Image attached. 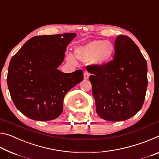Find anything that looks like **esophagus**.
Returning <instances> with one entry per match:
<instances>
[{"instance_id":"esophagus-1","label":"esophagus","mask_w":159,"mask_h":159,"mask_svg":"<svg viewBox=\"0 0 159 159\" xmlns=\"http://www.w3.org/2000/svg\"><path fill=\"white\" fill-rule=\"evenodd\" d=\"M89 76H90V74L88 73V72L85 71V73H84V76H83V77H84V79H85V80L88 79V78H89Z\"/></svg>"}]
</instances>
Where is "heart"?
<instances>
[{"label":"heart","mask_w":159,"mask_h":159,"mask_svg":"<svg viewBox=\"0 0 159 159\" xmlns=\"http://www.w3.org/2000/svg\"><path fill=\"white\" fill-rule=\"evenodd\" d=\"M115 48L111 42L96 40L88 43L75 48L74 55L71 52L66 55L69 63L75 64L77 59L83 61H90L97 66H102L111 60L114 55Z\"/></svg>","instance_id":"obj_1"}]
</instances>
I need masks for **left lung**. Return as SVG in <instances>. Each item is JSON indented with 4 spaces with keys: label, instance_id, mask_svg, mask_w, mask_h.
<instances>
[{
    "label": "left lung",
    "instance_id": "obj_1",
    "mask_svg": "<svg viewBox=\"0 0 159 159\" xmlns=\"http://www.w3.org/2000/svg\"><path fill=\"white\" fill-rule=\"evenodd\" d=\"M96 103V111L109 121L133 116L143 105L148 85L147 64L133 40L119 36L112 60L102 66H87Z\"/></svg>",
    "mask_w": 159,
    "mask_h": 159
}]
</instances>
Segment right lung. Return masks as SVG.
Listing matches in <instances>:
<instances>
[{"label":"right lung","instance_id":"add662e5","mask_svg":"<svg viewBox=\"0 0 159 159\" xmlns=\"http://www.w3.org/2000/svg\"><path fill=\"white\" fill-rule=\"evenodd\" d=\"M76 34L38 36L26 41L10 60L7 83L15 107L31 119H55L63 110V99L83 80L82 70L62 73L57 69Z\"/></svg>","mask_w":159,"mask_h":159}]
</instances>
